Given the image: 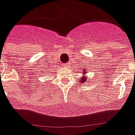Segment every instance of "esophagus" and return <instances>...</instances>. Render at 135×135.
<instances>
[{"label":"esophagus","instance_id":"34e87169","mask_svg":"<svg viewBox=\"0 0 135 135\" xmlns=\"http://www.w3.org/2000/svg\"><path fill=\"white\" fill-rule=\"evenodd\" d=\"M70 66H71V62H69L68 64H65V66H66V67H70Z\"/></svg>","mask_w":135,"mask_h":135}]
</instances>
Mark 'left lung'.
Here are the masks:
<instances>
[{"label": "left lung", "mask_w": 135, "mask_h": 135, "mask_svg": "<svg viewBox=\"0 0 135 135\" xmlns=\"http://www.w3.org/2000/svg\"><path fill=\"white\" fill-rule=\"evenodd\" d=\"M83 72H85V71H83ZM86 77H85V76H83V77H82V79H81V82H82V83H83V82H85V81H86Z\"/></svg>", "instance_id": "left-lung-1"}]
</instances>
